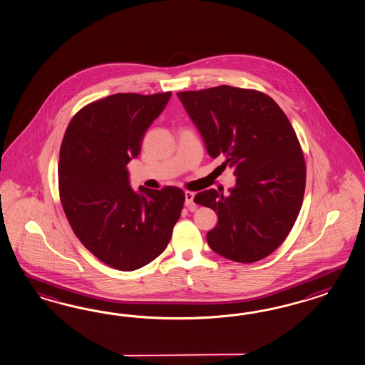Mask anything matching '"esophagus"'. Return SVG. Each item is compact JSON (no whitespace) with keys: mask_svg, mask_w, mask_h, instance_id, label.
Returning <instances> with one entry per match:
<instances>
[{"mask_svg":"<svg viewBox=\"0 0 365 365\" xmlns=\"http://www.w3.org/2000/svg\"><path fill=\"white\" fill-rule=\"evenodd\" d=\"M194 203V192H191V191H186L185 192V205L186 206H191Z\"/></svg>","mask_w":365,"mask_h":365,"instance_id":"obj_1","label":"esophagus"}]
</instances>
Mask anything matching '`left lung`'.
I'll list each match as a JSON object with an SVG mask.
<instances>
[{"instance_id": "1", "label": "left lung", "mask_w": 365, "mask_h": 365, "mask_svg": "<svg viewBox=\"0 0 365 365\" xmlns=\"http://www.w3.org/2000/svg\"><path fill=\"white\" fill-rule=\"evenodd\" d=\"M178 97L208 155L225 158L219 168L237 177L228 195L210 188L194 197L217 212L208 246L239 263L268 257L295 225L304 197L306 162L295 130L275 101L257 90L222 85Z\"/></svg>"}]
</instances>
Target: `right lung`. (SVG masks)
I'll list each match as a JSON object with an SVG mask.
<instances>
[{
  "label": "right lung",
  "instance_id": "obj_1",
  "mask_svg": "<svg viewBox=\"0 0 365 365\" xmlns=\"http://www.w3.org/2000/svg\"><path fill=\"white\" fill-rule=\"evenodd\" d=\"M171 91L119 93L91 102L70 120L59 150V197L81 243L105 264L134 271L168 247L185 192L133 190L128 163L166 108Z\"/></svg>",
  "mask_w": 365,
  "mask_h": 365
}]
</instances>
